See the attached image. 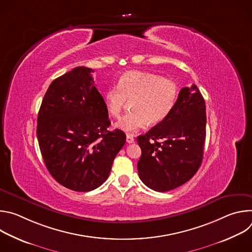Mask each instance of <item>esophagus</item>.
Here are the masks:
<instances>
[{
  "mask_svg": "<svg viewBox=\"0 0 252 252\" xmlns=\"http://www.w3.org/2000/svg\"><path fill=\"white\" fill-rule=\"evenodd\" d=\"M126 142H128V143H132V142H134V137H133L132 135L127 134V135H126Z\"/></svg>",
  "mask_w": 252,
  "mask_h": 252,
  "instance_id": "esophagus-1",
  "label": "esophagus"
}]
</instances>
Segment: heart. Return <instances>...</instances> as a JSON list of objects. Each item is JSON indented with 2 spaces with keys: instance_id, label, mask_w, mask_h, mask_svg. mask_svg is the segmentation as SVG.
I'll return each instance as SVG.
<instances>
[{
  "instance_id": "obj_1",
  "label": "heart",
  "mask_w": 252,
  "mask_h": 252,
  "mask_svg": "<svg viewBox=\"0 0 252 252\" xmlns=\"http://www.w3.org/2000/svg\"><path fill=\"white\" fill-rule=\"evenodd\" d=\"M178 87L175 82L148 71L129 70L125 73L114 86L106 90L103 95L105 109L110 116L119 118L127 101L130 113L123 117L116 127L134 133L151 125L163 122L174 109Z\"/></svg>"
}]
</instances>
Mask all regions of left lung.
Instances as JSON below:
<instances>
[{
	"mask_svg": "<svg viewBox=\"0 0 252 252\" xmlns=\"http://www.w3.org/2000/svg\"><path fill=\"white\" fill-rule=\"evenodd\" d=\"M205 126V102L198 88H183L170 115L136 138L140 181L158 192L189 182L202 161Z\"/></svg>",
	"mask_w": 252,
	"mask_h": 252,
	"instance_id": "8db88e82",
	"label": "left lung"
}]
</instances>
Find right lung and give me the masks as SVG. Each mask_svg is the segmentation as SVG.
Returning a JSON list of instances; mask_svg holds the SVG:
<instances>
[{"mask_svg":"<svg viewBox=\"0 0 252 252\" xmlns=\"http://www.w3.org/2000/svg\"><path fill=\"white\" fill-rule=\"evenodd\" d=\"M93 69L78 66L50 85L38 114L37 137L45 164L56 181L75 191H91L109 177L126 143L111 126Z\"/></svg>","mask_w":252,"mask_h":252,"instance_id":"add662e5","label":"right lung"}]
</instances>
